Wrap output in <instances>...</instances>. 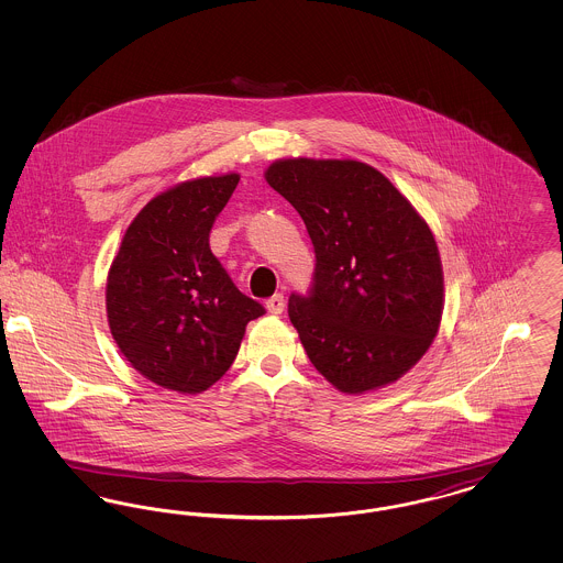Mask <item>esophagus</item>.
Returning <instances> with one entry per match:
<instances>
[{
	"label": "esophagus",
	"mask_w": 563,
	"mask_h": 563,
	"mask_svg": "<svg viewBox=\"0 0 563 563\" xmlns=\"http://www.w3.org/2000/svg\"><path fill=\"white\" fill-rule=\"evenodd\" d=\"M266 308H268V312H272V314H283L285 312V295H272L268 301H266Z\"/></svg>",
	"instance_id": "1"
}]
</instances>
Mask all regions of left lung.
Instances as JSON below:
<instances>
[{"mask_svg":"<svg viewBox=\"0 0 563 563\" xmlns=\"http://www.w3.org/2000/svg\"><path fill=\"white\" fill-rule=\"evenodd\" d=\"M266 181L294 205L314 244L312 287L289 297L310 363L349 395L399 379L429 350L443 312V269L427 221L363 162L278 161Z\"/></svg>","mask_w":563,"mask_h":563,"instance_id":"1","label":"left lung"}]
</instances>
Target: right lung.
Here are the masks:
<instances>
[{
	"mask_svg": "<svg viewBox=\"0 0 563 563\" xmlns=\"http://www.w3.org/2000/svg\"><path fill=\"white\" fill-rule=\"evenodd\" d=\"M239 175L162 191L129 225L109 268L108 321L120 352L181 395L211 388L234 363L246 322L266 308L239 291L209 246Z\"/></svg>",
	"mask_w": 563,
	"mask_h": 563,
	"instance_id": "1",
	"label": "right lung"
}]
</instances>
